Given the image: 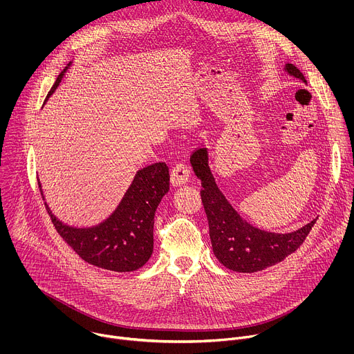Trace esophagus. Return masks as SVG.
I'll use <instances>...</instances> for the list:
<instances>
[{
    "label": "esophagus",
    "instance_id": "1",
    "mask_svg": "<svg viewBox=\"0 0 354 354\" xmlns=\"http://www.w3.org/2000/svg\"><path fill=\"white\" fill-rule=\"evenodd\" d=\"M190 178V169L185 162H179L174 167L171 172V183L172 186H182Z\"/></svg>",
    "mask_w": 354,
    "mask_h": 354
}]
</instances>
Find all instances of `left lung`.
<instances>
[{
    "label": "left lung",
    "instance_id": "1",
    "mask_svg": "<svg viewBox=\"0 0 354 354\" xmlns=\"http://www.w3.org/2000/svg\"><path fill=\"white\" fill-rule=\"evenodd\" d=\"M284 70L307 84L306 77L295 66L286 64ZM190 164L203 186L200 196L209 221L213 252L218 262L232 272L254 273L281 262L306 241L317 221L315 218L287 234L259 230L236 213L216 185L209 167L207 148H197L190 157Z\"/></svg>",
    "mask_w": 354,
    "mask_h": 354
}]
</instances>
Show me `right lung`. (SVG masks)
I'll return each mask as SVG.
<instances>
[{"mask_svg": "<svg viewBox=\"0 0 354 354\" xmlns=\"http://www.w3.org/2000/svg\"><path fill=\"white\" fill-rule=\"evenodd\" d=\"M60 73L47 97L52 95L67 68ZM41 192V185L39 183ZM169 190V169L157 162L137 171L116 210L102 223L78 228L63 224L44 203L60 236L85 262L112 272H133L153 255L154 216L161 198ZM41 197L44 200L43 192Z\"/></svg>", "mask_w": 354, "mask_h": 354, "instance_id": "1", "label": "right lung"}]
</instances>
